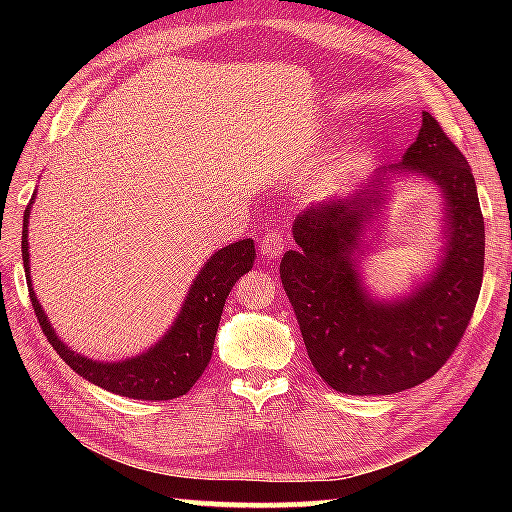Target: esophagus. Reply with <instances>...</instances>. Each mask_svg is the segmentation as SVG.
Here are the masks:
<instances>
[{
	"label": "esophagus",
	"instance_id": "obj_1",
	"mask_svg": "<svg viewBox=\"0 0 512 512\" xmlns=\"http://www.w3.org/2000/svg\"><path fill=\"white\" fill-rule=\"evenodd\" d=\"M287 246H289V237L287 232L282 230H271L259 239V250H262V257L266 259H277L284 253V248Z\"/></svg>",
	"mask_w": 512,
	"mask_h": 512
}]
</instances>
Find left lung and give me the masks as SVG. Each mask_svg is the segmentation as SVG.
I'll list each match as a JSON object with an SVG mask.
<instances>
[{
    "mask_svg": "<svg viewBox=\"0 0 512 512\" xmlns=\"http://www.w3.org/2000/svg\"><path fill=\"white\" fill-rule=\"evenodd\" d=\"M395 172H418L441 187L448 246L409 299L375 301L358 277L360 235ZM293 239L298 248L284 253L280 277L309 359L334 391L400 393L445 366L479 300L485 230L470 164L429 112L402 162L375 171L357 194L307 207L293 223Z\"/></svg>",
    "mask_w": 512,
    "mask_h": 512,
    "instance_id": "left-lung-1",
    "label": "left lung"
}]
</instances>
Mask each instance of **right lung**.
<instances>
[{
	"label": "right lung",
	"instance_id": "add662e5",
	"mask_svg": "<svg viewBox=\"0 0 512 512\" xmlns=\"http://www.w3.org/2000/svg\"><path fill=\"white\" fill-rule=\"evenodd\" d=\"M31 203L24 210L22 259L24 273H27L31 305L51 348L60 354V359L69 368L79 372L83 379H88L94 386L106 388V391L115 395L133 397V400H173V397L185 395L196 384L198 377L203 375V370L212 359L214 336L216 329H219L225 298H228V293L235 287L239 277L253 268V239H241L237 244L216 250L207 259V264L196 275L192 289L187 293L185 305L180 309L178 318L173 320L169 332L153 348L126 361H94L83 357L79 352L69 350L58 339L54 327H51L45 311L40 307L36 293H33L29 264Z\"/></svg>",
	"mask_w": 512,
	"mask_h": 512
}]
</instances>
